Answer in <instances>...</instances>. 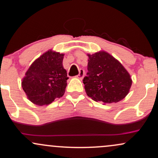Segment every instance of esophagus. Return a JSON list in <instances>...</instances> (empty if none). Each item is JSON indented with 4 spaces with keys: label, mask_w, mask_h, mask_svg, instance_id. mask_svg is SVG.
Listing matches in <instances>:
<instances>
[{
    "label": "esophagus",
    "mask_w": 158,
    "mask_h": 158,
    "mask_svg": "<svg viewBox=\"0 0 158 158\" xmlns=\"http://www.w3.org/2000/svg\"><path fill=\"white\" fill-rule=\"evenodd\" d=\"M84 76V69H80L78 75H77V77L80 80H82Z\"/></svg>",
    "instance_id": "obj_1"
}]
</instances>
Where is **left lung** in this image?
Returning <instances> with one entry per match:
<instances>
[{"label":"left lung","mask_w":158,"mask_h":158,"mask_svg":"<svg viewBox=\"0 0 158 158\" xmlns=\"http://www.w3.org/2000/svg\"><path fill=\"white\" fill-rule=\"evenodd\" d=\"M87 56L88 72L83 80L86 95L104 104L117 103L125 98L132 79L122 63L104 51Z\"/></svg>","instance_id":"obj_1"}]
</instances>
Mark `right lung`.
<instances>
[{
    "instance_id": "right-lung-1",
    "label": "right lung",
    "mask_w": 158,
    "mask_h": 158,
    "mask_svg": "<svg viewBox=\"0 0 158 158\" xmlns=\"http://www.w3.org/2000/svg\"><path fill=\"white\" fill-rule=\"evenodd\" d=\"M64 54L49 50L29 67L22 86L27 97L36 105H48L64 95L67 86L66 70L63 68Z\"/></svg>"
}]
</instances>
